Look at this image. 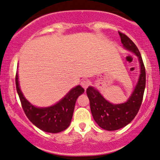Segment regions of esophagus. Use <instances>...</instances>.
Here are the masks:
<instances>
[{
    "label": "esophagus",
    "instance_id": "esophagus-1",
    "mask_svg": "<svg viewBox=\"0 0 160 160\" xmlns=\"http://www.w3.org/2000/svg\"><path fill=\"white\" fill-rule=\"evenodd\" d=\"M81 85H82V88H83L84 89H86L90 85V82L87 80H84L81 82Z\"/></svg>",
    "mask_w": 160,
    "mask_h": 160
}]
</instances>
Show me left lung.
I'll list each match as a JSON object with an SVG mask.
<instances>
[{
  "label": "left lung",
  "instance_id": "1",
  "mask_svg": "<svg viewBox=\"0 0 160 160\" xmlns=\"http://www.w3.org/2000/svg\"><path fill=\"white\" fill-rule=\"evenodd\" d=\"M118 32L124 48L138 56L140 64V75L133 94L128 101L123 104H111L106 101L98 91L94 88L88 87L87 88L86 93L90 101L91 111L94 120L100 128L107 130H118L133 121L141 106L146 86L145 66L138 48L128 36L121 32Z\"/></svg>",
  "mask_w": 160,
  "mask_h": 160
}]
</instances>
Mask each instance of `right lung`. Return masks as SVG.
<instances>
[{
  "instance_id": "1",
  "label": "right lung",
  "mask_w": 160,
  "mask_h": 160,
  "mask_svg": "<svg viewBox=\"0 0 160 160\" xmlns=\"http://www.w3.org/2000/svg\"><path fill=\"white\" fill-rule=\"evenodd\" d=\"M15 82L17 92L25 114L36 127L48 133H59L68 128L72 118L77 98L85 92L83 88L78 85L52 107L36 108L23 97L19 87L18 72L16 73Z\"/></svg>"
}]
</instances>
